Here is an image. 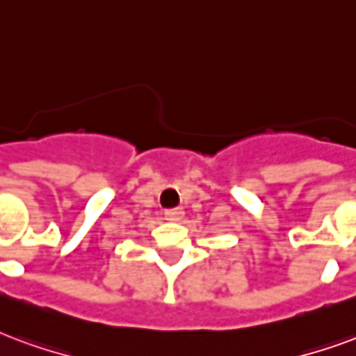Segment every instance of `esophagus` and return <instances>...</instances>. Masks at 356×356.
Instances as JSON below:
<instances>
[{
	"label": "esophagus",
	"mask_w": 356,
	"mask_h": 356,
	"mask_svg": "<svg viewBox=\"0 0 356 356\" xmlns=\"http://www.w3.org/2000/svg\"><path fill=\"white\" fill-rule=\"evenodd\" d=\"M164 215H165V218H168V220H173V222H177V220H181V218L185 217V211H183L181 207H175V209H168Z\"/></svg>",
	"instance_id": "34e87169"
}]
</instances>
